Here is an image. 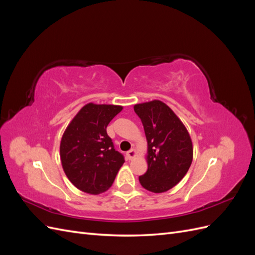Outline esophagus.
<instances>
[{"mask_svg":"<svg viewBox=\"0 0 255 255\" xmlns=\"http://www.w3.org/2000/svg\"><path fill=\"white\" fill-rule=\"evenodd\" d=\"M127 156H128V159H133L134 157L137 156V151L135 149L129 150L128 152H127Z\"/></svg>","mask_w":255,"mask_h":255,"instance_id":"esophagus-1","label":"esophagus"}]
</instances>
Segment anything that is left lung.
Here are the masks:
<instances>
[{"label":"left lung","mask_w":255,"mask_h":255,"mask_svg":"<svg viewBox=\"0 0 255 255\" xmlns=\"http://www.w3.org/2000/svg\"><path fill=\"white\" fill-rule=\"evenodd\" d=\"M134 111L141 119L148 142V169L139 182L144 189L161 194L187 173L194 157L191 138L181 119L159 100L135 104Z\"/></svg>","instance_id":"8db88e82"}]
</instances>
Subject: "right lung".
Here are the masks:
<instances>
[{"label": "right lung", "mask_w": 255, "mask_h": 255, "mask_svg": "<svg viewBox=\"0 0 255 255\" xmlns=\"http://www.w3.org/2000/svg\"><path fill=\"white\" fill-rule=\"evenodd\" d=\"M122 109L112 104L84 105L61 137V166L69 181L86 194L99 195L109 189L125 163L106 133L109 123Z\"/></svg>", "instance_id": "add662e5"}]
</instances>
